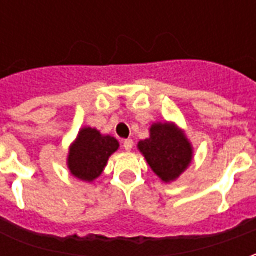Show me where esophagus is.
<instances>
[{
    "label": "esophagus",
    "instance_id": "34e87169",
    "mask_svg": "<svg viewBox=\"0 0 256 256\" xmlns=\"http://www.w3.org/2000/svg\"><path fill=\"white\" fill-rule=\"evenodd\" d=\"M123 148H124V150H132V148H133V141H132V140H124V141H123Z\"/></svg>",
    "mask_w": 256,
    "mask_h": 256
}]
</instances>
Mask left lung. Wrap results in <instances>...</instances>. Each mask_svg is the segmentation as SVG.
Masks as SVG:
<instances>
[{
    "mask_svg": "<svg viewBox=\"0 0 256 256\" xmlns=\"http://www.w3.org/2000/svg\"><path fill=\"white\" fill-rule=\"evenodd\" d=\"M137 148L152 172L164 184L177 181L193 160V146L185 130L174 122H156L150 137L141 140Z\"/></svg>",
    "mask_w": 256,
    "mask_h": 256,
    "instance_id": "left-lung-1",
    "label": "left lung"
}]
</instances>
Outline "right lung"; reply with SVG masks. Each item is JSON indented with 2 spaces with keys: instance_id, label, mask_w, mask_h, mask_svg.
I'll use <instances>...</instances> for the list:
<instances>
[{
  "instance_id": "obj_1",
  "label": "right lung",
  "mask_w": 256,
  "mask_h": 256,
  "mask_svg": "<svg viewBox=\"0 0 256 256\" xmlns=\"http://www.w3.org/2000/svg\"><path fill=\"white\" fill-rule=\"evenodd\" d=\"M119 150L115 137L101 134L97 128L84 126L70 145L67 167L74 177L84 182H93L106 168L108 159Z\"/></svg>"
}]
</instances>
